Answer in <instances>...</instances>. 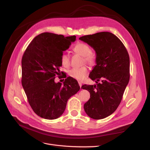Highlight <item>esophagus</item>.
Segmentation results:
<instances>
[{
    "label": "esophagus",
    "mask_w": 150,
    "mask_h": 150,
    "mask_svg": "<svg viewBox=\"0 0 150 150\" xmlns=\"http://www.w3.org/2000/svg\"><path fill=\"white\" fill-rule=\"evenodd\" d=\"M79 86H80V88H81V86H82V83L79 82Z\"/></svg>",
    "instance_id": "esophagus-1"
}]
</instances>
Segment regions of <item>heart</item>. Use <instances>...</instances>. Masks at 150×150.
I'll return each mask as SVG.
<instances>
[{
    "label": "heart",
    "mask_w": 150,
    "mask_h": 150,
    "mask_svg": "<svg viewBox=\"0 0 150 150\" xmlns=\"http://www.w3.org/2000/svg\"><path fill=\"white\" fill-rule=\"evenodd\" d=\"M73 51L79 54L81 56H83V62L87 63L90 66H93L96 64V56L94 52H91V47L88 44L79 42L76 44L73 47ZM61 64L63 66L68 67L70 65V57L67 53H63L61 58ZM88 72V69L86 66H84L79 68H72L69 71V74L71 78L77 80L81 81L84 79L86 76Z\"/></svg>",
    "instance_id": "obj_1"
}]
</instances>
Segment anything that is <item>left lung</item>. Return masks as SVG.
<instances>
[{"label": "left lung", "mask_w": 150, "mask_h": 150, "mask_svg": "<svg viewBox=\"0 0 150 150\" xmlns=\"http://www.w3.org/2000/svg\"><path fill=\"white\" fill-rule=\"evenodd\" d=\"M79 39L96 53V65L89 77L97 84L81 87L90 93V99L84 105V111L94 120L103 119L116 111L129 83V54L120 39L109 32L84 35Z\"/></svg>", "instance_id": "obj_1"}]
</instances>
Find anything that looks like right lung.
Listing matches in <instances>:
<instances>
[{
  "label": "right lung",
  "mask_w": 150,
  "mask_h": 150,
  "mask_svg": "<svg viewBox=\"0 0 150 150\" xmlns=\"http://www.w3.org/2000/svg\"><path fill=\"white\" fill-rule=\"evenodd\" d=\"M75 40V35L44 33L32 40L22 56V87L30 107L42 118L60 117L68 99L79 91L78 81L71 77H67L63 84L54 81L60 74L63 51Z\"/></svg>",
  "instance_id": "obj_1"
}]
</instances>
